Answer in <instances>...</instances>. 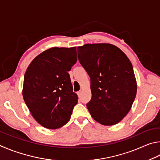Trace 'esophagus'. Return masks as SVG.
Returning <instances> with one entry per match:
<instances>
[{
  "instance_id": "34e87169",
  "label": "esophagus",
  "mask_w": 160,
  "mask_h": 160,
  "mask_svg": "<svg viewBox=\"0 0 160 160\" xmlns=\"http://www.w3.org/2000/svg\"><path fill=\"white\" fill-rule=\"evenodd\" d=\"M77 95H78V97H80L81 95H82V91H78L77 92Z\"/></svg>"
}]
</instances>
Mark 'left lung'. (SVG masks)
Segmentation results:
<instances>
[{
	"label": "left lung",
	"mask_w": 160,
	"mask_h": 160,
	"mask_svg": "<svg viewBox=\"0 0 160 160\" xmlns=\"http://www.w3.org/2000/svg\"><path fill=\"white\" fill-rule=\"evenodd\" d=\"M78 59L91 78V117L105 126L121 122L135 100L137 83L132 64L118 47L88 43L77 47Z\"/></svg>",
	"instance_id": "left-lung-1"
}]
</instances>
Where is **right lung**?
<instances>
[{
	"instance_id": "right-lung-1",
	"label": "right lung",
	"mask_w": 160,
	"mask_h": 160,
	"mask_svg": "<svg viewBox=\"0 0 160 160\" xmlns=\"http://www.w3.org/2000/svg\"><path fill=\"white\" fill-rule=\"evenodd\" d=\"M77 60L76 47H52L27 67L22 96L32 117L45 128L56 129L70 119L78 96L68 72Z\"/></svg>"
}]
</instances>
